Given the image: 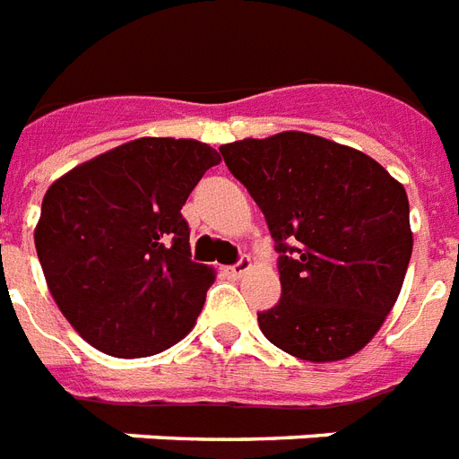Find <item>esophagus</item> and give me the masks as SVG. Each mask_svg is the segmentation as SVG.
<instances>
[{
    "label": "esophagus",
    "mask_w": 459,
    "mask_h": 459,
    "mask_svg": "<svg viewBox=\"0 0 459 459\" xmlns=\"http://www.w3.org/2000/svg\"><path fill=\"white\" fill-rule=\"evenodd\" d=\"M248 270H251V258H248V255H241V258L237 260V263H234L232 267H227V273L232 274L234 280H239V277H244V274H247Z\"/></svg>",
    "instance_id": "34e87169"
}]
</instances>
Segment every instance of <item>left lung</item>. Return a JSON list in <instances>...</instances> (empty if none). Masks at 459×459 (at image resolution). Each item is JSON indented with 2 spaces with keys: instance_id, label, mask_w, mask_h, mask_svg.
Masks as SVG:
<instances>
[{
  "instance_id": "obj_1",
  "label": "left lung",
  "mask_w": 459,
  "mask_h": 459,
  "mask_svg": "<svg viewBox=\"0 0 459 459\" xmlns=\"http://www.w3.org/2000/svg\"><path fill=\"white\" fill-rule=\"evenodd\" d=\"M280 253V303L260 332L307 362L351 358L391 313L412 255L405 186L368 153L307 132L220 146Z\"/></svg>"
}]
</instances>
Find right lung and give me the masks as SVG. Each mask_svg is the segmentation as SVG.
Listing matches in <instances>:
<instances>
[{
	"instance_id": "right-lung-1",
	"label": "right lung",
	"mask_w": 459,
	"mask_h": 459,
	"mask_svg": "<svg viewBox=\"0 0 459 459\" xmlns=\"http://www.w3.org/2000/svg\"><path fill=\"white\" fill-rule=\"evenodd\" d=\"M220 156L204 142L142 137L47 189L35 227L58 310L113 358H146L196 325L212 267L192 260L182 206Z\"/></svg>"
}]
</instances>
